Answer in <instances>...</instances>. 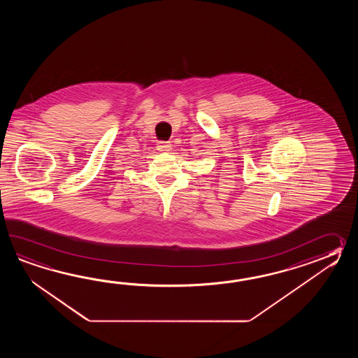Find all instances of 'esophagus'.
Here are the masks:
<instances>
[{"mask_svg":"<svg viewBox=\"0 0 358 358\" xmlns=\"http://www.w3.org/2000/svg\"><path fill=\"white\" fill-rule=\"evenodd\" d=\"M171 147L173 145H170L169 142H159L157 143V150L161 151V152H169L171 150Z\"/></svg>","mask_w":358,"mask_h":358,"instance_id":"34e87169","label":"esophagus"}]
</instances>
